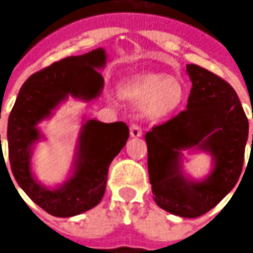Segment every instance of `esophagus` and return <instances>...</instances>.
<instances>
[{
	"label": "esophagus",
	"mask_w": 253,
	"mask_h": 253,
	"mask_svg": "<svg viewBox=\"0 0 253 253\" xmlns=\"http://www.w3.org/2000/svg\"><path fill=\"white\" fill-rule=\"evenodd\" d=\"M129 133H131L132 138H141L142 136V129L139 125H131V128H129Z\"/></svg>",
	"instance_id": "esophagus-1"
}]
</instances>
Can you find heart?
Here are the masks:
<instances>
[{
    "label": "heart",
    "mask_w": 253,
    "mask_h": 253,
    "mask_svg": "<svg viewBox=\"0 0 253 253\" xmlns=\"http://www.w3.org/2000/svg\"><path fill=\"white\" fill-rule=\"evenodd\" d=\"M118 91L122 98L139 104L149 121H163L183 107L187 88L179 77L163 73H141L122 80Z\"/></svg>",
    "instance_id": "b5f03b06"
}]
</instances>
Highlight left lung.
Instances as JSON below:
<instances>
[{
	"instance_id": "1",
	"label": "left lung",
	"mask_w": 253,
	"mask_h": 253,
	"mask_svg": "<svg viewBox=\"0 0 253 253\" xmlns=\"http://www.w3.org/2000/svg\"><path fill=\"white\" fill-rule=\"evenodd\" d=\"M186 70L193 84L187 110L153 126L145 141L155 203L170 214L196 218L235 187L249 124L238 94L225 80L197 64H187ZM193 149L211 156L213 168L204 179L190 178L182 168V151Z\"/></svg>"
}]
</instances>
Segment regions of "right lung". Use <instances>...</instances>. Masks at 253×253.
I'll return each mask as SVG.
<instances>
[{
	"instance_id": "1",
	"label": "right lung",
	"mask_w": 253,
	"mask_h": 253,
	"mask_svg": "<svg viewBox=\"0 0 253 253\" xmlns=\"http://www.w3.org/2000/svg\"><path fill=\"white\" fill-rule=\"evenodd\" d=\"M105 63L107 53L98 47L32 74L21 87L8 118V155L15 180L29 199L54 217L79 215L101 201L108 168L129 138L124 122L83 120L69 177L62 184L47 187L32 171L35 145L44 139L38 125L52 118L69 98L85 102L98 98L104 88L98 70Z\"/></svg>"
}]
</instances>
